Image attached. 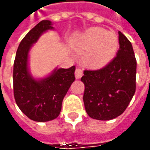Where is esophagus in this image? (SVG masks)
Here are the masks:
<instances>
[{"instance_id": "obj_1", "label": "esophagus", "mask_w": 150, "mask_h": 150, "mask_svg": "<svg viewBox=\"0 0 150 150\" xmlns=\"http://www.w3.org/2000/svg\"><path fill=\"white\" fill-rule=\"evenodd\" d=\"M82 74H83V73H82V70H81V69H77L76 70H75V77L77 78V79H79V78H81V77H82Z\"/></svg>"}]
</instances>
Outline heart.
Instances as JSON below:
<instances>
[{"label": "heart", "mask_w": 150, "mask_h": 150, "mask_svg": "<svg viewBox=\"0 0 150 150\" xmlns=\"http://www.w3.org/2000/svg\"><path fill=\"white\" fill-rule=\"evenodd\" d=\"M77 47L86 53V64L93 68H102L116 54L118 42L117 36L100 28L86 30L79 38Z\"/></svg>", "instance_id": "1"}]
</instances>
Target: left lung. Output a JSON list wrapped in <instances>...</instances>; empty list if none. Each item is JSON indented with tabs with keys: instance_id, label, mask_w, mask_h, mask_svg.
Here are the masks:
<instances>
[{
	"instance_id": "1",
	"label": "left lung",
	"mask_w": 150,
	"mask_h": 150,
	"mask_svg": "<svg viewBox=\"0 0 150 150\" xmlns=\"http://www.w3.org/2000/svg\"><path fill=\"white\" fill-rule=\"evenodd\" d=\"M116 57L98 70H85L83 101L91 118L107 121L120 116L136 91V59L132 43L118 32Z\"/></svg>"
}]
</instances>
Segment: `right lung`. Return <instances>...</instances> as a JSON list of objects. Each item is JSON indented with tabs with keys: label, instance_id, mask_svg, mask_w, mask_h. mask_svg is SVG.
I'll use <instances>...</instances> for the list:
<instances>
[{
	"label": "right lung",
	"instance_id": "right-lung-1",
	"mask_svg": "<svg viewBox=\"0 0 150 150\" xmlns=\"http://www.w3.org/2000/svg\"><path fill=\"white\" fill-rule=\"evenodd\" d=\"M54 29L50 20H42L30 30L18 45L14 63L13 84L15 102L31 120L48 122L56 118L62 102L74 80L75 66L55 69L49 76L36 79L28 69V54L42 34Z\"/></svg>",
	"mask_w": 150,
	"mask_h": 150
}]
</instances>
